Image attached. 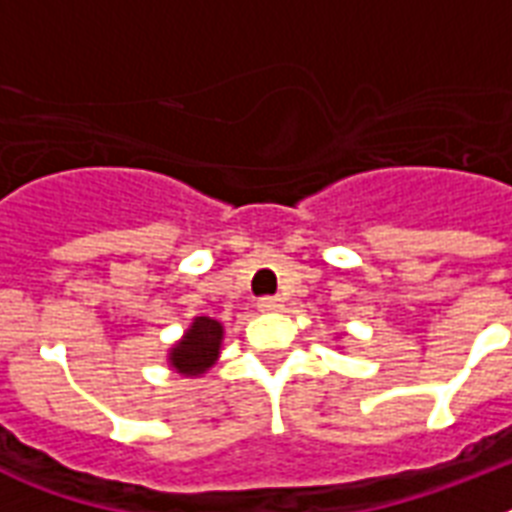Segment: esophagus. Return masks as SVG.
I'll return each mask as SVG.
<instances>
[{
  "label": "esophagus",
  "instance_id": "esophagus-1",
  "mask_svg": "<svg viewBox=\"0 0 512 512\" xmlns=\"http://www.w3.org/2000/svg\"><path fill=\"white\" fill-rule=\"evenodd\" d=\"M279 308H281L279 297H260V300H257V311L271 313V311H279Z\"/></svg>",
  "mask_w": 512,
  "mask_h": 512
}]
</instances>
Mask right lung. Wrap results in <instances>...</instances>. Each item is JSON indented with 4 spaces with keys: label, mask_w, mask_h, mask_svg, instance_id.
Instances as JSON below:
<instances>
[{
    "label": "right lung",
    "mask_w": 512,
    "mask_h": 512,
    "mask_svg": "<svg viewBox=\"0 0 512 512\" xmlns=\"http://www.w3.org/2000/svg\"><path fill=\"white\" fill-rule=\"evenodd\" d=\"M223 340V327L215 319L199 316L185 337L177 342L170 353V361L180 374H204L215 364Z\"/></svg>",
    "instance_id": "right-lung-1"
}]
</instances>
